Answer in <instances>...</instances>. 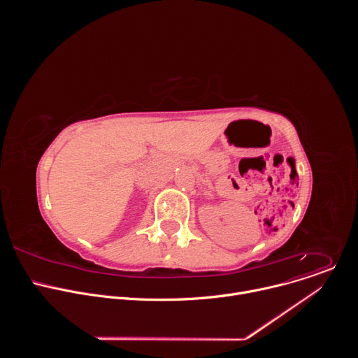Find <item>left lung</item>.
Listing matches in <instances>:
<instances>
[{
	"label": "left lung",
	"mask_w": 358,
	"mask_h": 358,
	"mask_svg": "<svg viewBox=\"0 0 358 358\" xmlns=\"http://www.w3.org/2000/svg\"><path fill=\"white\" fill-rule=\"evenodd\" d=\"M292 160H293V159H292Z\"/></svg>",
	"instance_id": "8db88e82"
}]
</instances>
